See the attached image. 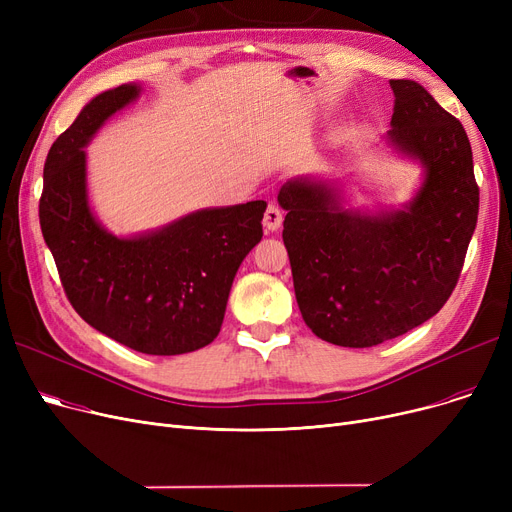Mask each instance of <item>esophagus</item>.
Instances as JSON below:
<instances>
[{
    "label": "esophagus",
    "instance_id": "obj_1",
    "mask_svg": "<svg viewBox=\"0 0 512 512\" xmlns=\"http://www.w3.org/2000/svg\"><path fill=\"white\" fill-rule=\"evenodd\" d=\"M282 209L276 205V203H270L267 205V209H265V215H263V226L267 228V230H278L280 226H282Z\"/></svg>",
    "mask_w": 512,
    "mask_h": 512
}]
</instances>
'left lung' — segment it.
I'll list each match as a JSON object with an SVG mask.
<instances>
[{
  "mask_svg": "<svg viewBox=\"0 0 512 512\" xmlns=\"http://www.w3.org/2000/svg\"><path fill=\"white\" fill-rule=\"evenodd\" d=\"M386 143L423 180L400 209L348 207L340 180L301 176L278 193L282 238L305 324L321 340L367 348L434 317L459 282L479 188L463 124L415 80H390Z\"/></svg>",
  "mask_w": 512,
  "mask_h": 512,
  "instance_id": "1",
  "label": "left lung"
}]
</instances>
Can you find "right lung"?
I'll list each match as a JSON object with an SVG mask.
<instances>
[{
    "mask_svg": "<svg viewBox=\"0 0 512 512\" xmlns=\"http://www.w3.org/2000/svg\"><path fill=\"white\" fill-rule=\"evenodd\" d=\"M139 95V85L99 93L51 145L39 222L76 313L132 351L170 357L220 334L234 276L263 236L267 203L207 207L132 236L107 232L89 203L85 147Z\"/></svg>",
    "mask_w": 512,
    "mask_h": 512,
    "instance_id": "right-lung-1",
    "label": "right lung"
}]
</instances>
